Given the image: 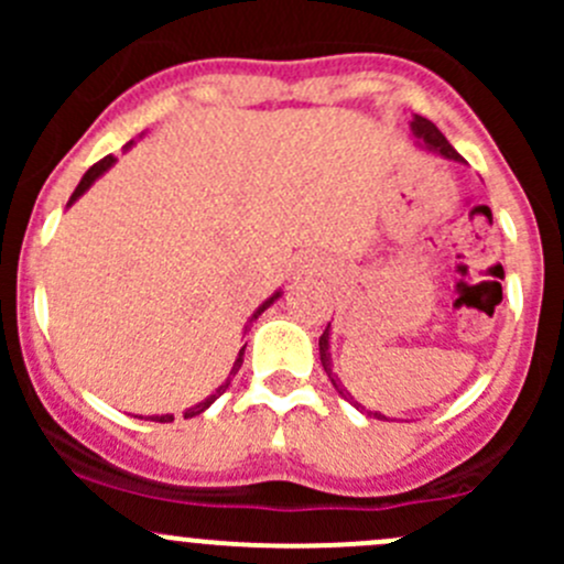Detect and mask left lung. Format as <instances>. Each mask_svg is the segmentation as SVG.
Listing matches in <instances>:
<instances>
[{
  "label": "left lung",
  "instance_id": "left-lung-1",
  "mask_svg": "<svg viewBox=\"0 0 564 564\" xmlns=\"http://www.w3.org/2000/svg\"><path fill=\"white\" fill-rule=\"evenodd\" d=\"M412 133L417 135L420 144H425V147H429V150H436V152H440V155L451 158V161H464V158H460L458 152L453 150L451 141H447L445 135H442V130L436 128V124L431 122V119H425V117H420V113H414V119H412ZM318 357H322L324 371H327L329 382H333V388L338 390V395L346 398V401H351L349 390H346L344 384L338 382V377H335V373H333V362H329V324H327V327H324L322 338H318ZM355 406H357V403H355ZM373 417L388 420V417H384V414H377V412H373Z\"/></svg>",
  "mask_w": 564,
  "mask_h": 564
}]
</instances>
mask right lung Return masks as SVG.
Returning a JSON list of instances; mask_svg holds the SVG:
<instances>
[{
    "instance_id": "1",
    "label": "right lung",
    "mask_w": 564,
    "mask_h": 564,
    "mask_svg": "<svg viewBox=\"0 0 564 564\" xmlns=\"http://www.w3.org/2000/svg\"><path fill=\"white\" fill-rule=\"evenodd\" d=\"M130 144H133V141H130ZM130 144H128V147H130ZM113 161H117V158H113V155H106V158H104V161H98V163H95V166H93V169H89V172L82 176V182H78V187H76V191H73V196H70V204H73V202H76V198H78V196H82V193H84V191H87V187H89V185H93V182H95V180H98V176H100V174H104V172H108V169H111V166H113ZM278 297H281V292H275V294H272V297H270V300H264V303H261V305H259V311H256V314H253V316H250V322H253V318H259L261 314H264V311H267V308H270V305H272V303H275V300H278ZM242 355H246V346H242V349H240V355H237L235 366H231V373H229V379H226V382H224V384H220V388H218V390H215V392H213V395H209V398H204V401H202V403H196V406H191V409H187V412H185V417H196V414H202V412H204V409H207V406H209V403H213V401H215V398H220V395H224V392H226V390H229L231 379H235V373H237V371H240V366H242ZM152 420H158V423H172V420H174V414H161V417H158V414H155V417H152Z\"/></svg>"
}]
</instances>
